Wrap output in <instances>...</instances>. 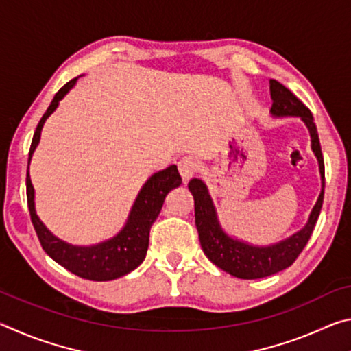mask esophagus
Instances as JSON below:
<instances>
[{"label":"esophagus","mask_w":351,"mask_h":351,"mask_svg":"<svg viewBox=\"0 0 351 351\" xmlns=\"http://www.w3.org/2000/svg\"><path fill=\"white\" fill-rule=\"evenodd\" d=\"M178 169H180L182 181H184V184H186V182H189L190 178L195 175V171H197L198 162H197V159H195V158L186 156V158H182L180 162H178Z\"/></svg>","instance_id":"esophagus-1"}]
</instances>
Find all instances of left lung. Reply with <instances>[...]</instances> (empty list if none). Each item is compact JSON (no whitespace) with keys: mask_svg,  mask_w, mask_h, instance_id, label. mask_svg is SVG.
Returning <instances> with one entry per match:
<instances>
[{"mask_svg":"<svg viewBox=\"0 0 351 351\" xmlns=\"http://www.w3.org/2000/svg\"><path fill=\"white\" fill-rule=\"evenodd\" d=\"M269 91L272 99V106L269 111L271 116L299 117L305 123L308 132H310L311 150L319 164L322 189H320L319 198L304 228L297 230L295 234L289 235L288 239L277 241L269 246H257L239 240L223 229L218 219L215 204H213L206 184L198 180V178L189 182V190L193 195L195 201V224H197L199 243L206 257L213 265L218 266L219 269L226 271L234 277L245 278V280L268 277L293 265L294 260L299 257V254L304 251L308 240H310L324 203L325 165L322 150H320L317 128L316 123H314L311 111L287 86H283L277 80H269Z\"/></svg>","mask_w":351,"mask_h":351,"instance_id":"obj_1","label":"left lung"}]
</instances>
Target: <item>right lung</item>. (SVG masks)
Returning a JSON list of instances; mask_svg holds the SVG:
<instances>
[{
	"label": "right lung",
	"instance_id": "right-lung-1",
	"mask_svg": "<svg viewBox=\"0 0 351 351\" xmlns=\"http://www.w3.org/2000/svg\"><path fill=\"white\" fill-rule=\"evenodd\" d=\"M77 80L79 77L69 80L66 85L60 88V91L52 99L49 108L40 119L37 130L34 133L26 176L27 206L41 247L52 260L82 278L94 282H108L128 274L144 261L152 224L156 221L167 193L171 189L181 186V176L178 173L176 165H170L148 178L134 199L123 228L108 240L91 246H77L63 241L52 234L35 212V190L31 176H29V164H31L32 154L40 142L41 130H43L46 119L57 110L60 100L73 90Z\"/></svg>",
	"mask_w": 351,
	"mask_h": 351
}]
</instances>
